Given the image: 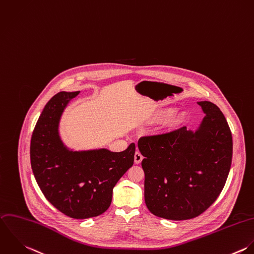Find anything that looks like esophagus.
<instances>
[{
	"label": "esophagus",
	"mask_w": 254,
	"mask_h": 254,
	"mask_svg": "<svg viewBox=\"0 0 254 254\" xmlns=\"http://www.w3.org/2000/svg\"><path fill=\"white\" fill-rule=\"evenodd\" d=\"M143 161V156L139 153V152H136L135 155H134V162L135 164H141V162Z\"/></svg>",
	"instance_id": "34e87169"
}]
</instances>
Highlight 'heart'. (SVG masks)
Wrapping results in <instances>:
<instances>
[{"label":"heart","mask_w":254,"mask_h":254,"mask_svg":"<svg viewBox=\"0 0 254 254\" xmlns=\"http://www.w3.org/2000/svg\"><path fill=\"white\" fill-rule=\"evenodd\" d=\"M174 113H175V109L174 108H168V109H166V110L161 112V114L159 115V118H168L169 116H172ZM184 120H185L184 115L183 114H179L176 117V119H175L174 125L175 126H180V125H182L184 123Z\"/></svg>","instance_id":"b5f03b06"}]
</instances>
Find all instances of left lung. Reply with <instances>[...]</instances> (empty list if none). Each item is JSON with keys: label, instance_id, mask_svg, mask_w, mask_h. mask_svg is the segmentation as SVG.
<instances>
[{"label": "left lung", "instance_id": "8db88e82", "mask_svg": "<svg viewBox=\"0 0 254 254\" xmlns=\"http://www.w3.org/2000/svg\"><path fill=\"white\" fill-rule=\"evenodd\" d=\"M206 114L199 127L145 136L138 148L145 157V202L157 217L182 221L205 212L227 181L233 158V138L220 108L197 102Z\"/></svg>", "mask_w": 254, "mask_h": 254}]
</instances>
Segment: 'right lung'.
<instances>
[{
  "label": "right lung",
  "mask_w": 254,
  "mask_h": 254,
  "mask_svg": "<svg viewBox=\"0 0 254 254\" xmlns=\"http://www.w3.org/2000/svg\"><path fill=\"white\" fill-rule=\"evenodd\" d=\"M80 91H60L45 105L30 142V163L46 199L73 219H87L110 206L113 187L134 164L135 144L123 152L73 151L59 133L61 116Z\"/></svg>",
  "instance_id": "add662e5"
}]
</instances>
